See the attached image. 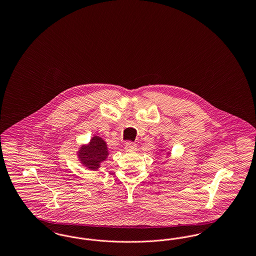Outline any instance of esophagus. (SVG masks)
<instances>
[{"instance_id": "esophagus-1", "label": "esophagus", "mask_w": 256, "mask_h": 256, "mask_svg": "<svg viewBox=\"0 0 256 256\" xmlns=\"http://www.w3.org/2000/svg\"><path fill=\"white\" fill-rule=\"evenodd\" d=\"M124 150L128 152H134L137 150V145L134 142H126L124 145Z\"/></svg>"}]
</instances>
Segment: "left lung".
<instances>
[{
	"mask_svg": "<svg viewBox=\"0 0 256 256\" xmlns=\"http://www.w3.org/2000/svg\"><path fill=\"white\" fill-rule=\"evenodd\" d=\"M170 152H167V156H170Z\"/></svg>",
	"mask_w": 256,
	"mask_h": 256,
	"instance_id": "8db88e82",
	"label": "left lung"
}]
</instances>
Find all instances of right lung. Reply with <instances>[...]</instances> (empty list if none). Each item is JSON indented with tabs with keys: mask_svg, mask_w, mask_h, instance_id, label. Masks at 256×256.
<instances>
[{
	"mask_svg": "<svg viewBox=\"0 0 256 256\" xmlns=\"http://www.w3.org/2000/svg\"><path fill=\"white\" fill-rule=\"evenodd\" d=\"M110 156L106 141L100 136H93L90 142L82 145L78 152V158L87 169L97 170L100 164Z\"/></svg>",
	"mask_w": 256,
	"mask_h": 256,
	"instance_id": "obj_1",
	"label": "right lung"
}]
</instances>
